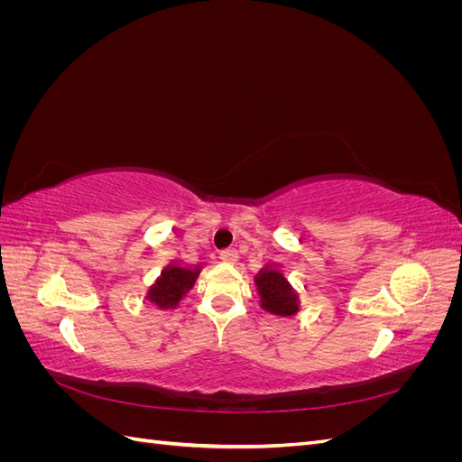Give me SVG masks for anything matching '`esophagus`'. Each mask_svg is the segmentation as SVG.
Listing matches in <instances>:
<instances>
[{"label": "esophagus", "instance_id": "esophagus-1", "mask_svg": "<svg viewBox=\"0 0 462 462\" xmlns=\"http://www.w3.org/2000/svg\"><path fill=\"white\" fill-rule=\"evenodd\" d=\"M219 258L223 262H229V263H235L236 260H239V253H236L235 248H223L219 253Z\"/></svg>", "mask_w": 462, "mask_h": 462}]
</instances>
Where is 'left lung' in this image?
I'll use <instances>...</instances> for the list:
<instances>
[{"label":"left lung","mask_w":462,"mask_h":462,"mask_svg":"<svg viewBox=\"0 0 462 462\" xmlns=\"http://www.w3.org/2000/svg\"><path fill=\"white\" fill-rule=\"evenodd\" d=\"M262 306L277 316H292L299 310L297 295L292 292L287 279L277 272H260L256 277Z\"/></svg>","instance_id":"8db88e82"}]
</instances>
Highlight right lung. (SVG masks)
Wrapping results in <instances>:
<instances>
[{
  "label": "right lung",
  "instance_id": "add662e5",
  "mask_svg": "<svg viewBox=\"0 0 462 462\" xmlns=\"http://www.w3.org/2000/svg\"><path fill=\"white\" fill-rule=\"evenodd\" d=\"M197 279V270L177 268V265H167L162 272L158 283L150 289V300L160 306V309H173L185 299L187 291L192 287Z\"/></svg>",
  "mask_w": 462,
  "mask_h": 462
}]
</instances>
